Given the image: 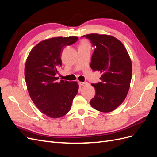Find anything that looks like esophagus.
I'll list each match as a JSON object with an SVG mask.
<instances>
[{"instance_id": "34e87169", "label": "esophagus", "mask_w": 157, "mask_h": 157, "mask_svg": "<svg viewBox=\"0 0 157 157\" xmlns=\"http://www.w3.org/2000/svg\"><path fill=\"white\" fill-rule=\"evenodd\" d=\"M79 84L80 85V86H85V85H88V82H79Z\"/></svg>"}]
</instances>
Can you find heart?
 I'll return each instance as SVG.
<instances>
[{
    "instance_id": "1",
    "label": "heart",
    "mask_w": 157,
    "mask_h": 157,
    "mask_svg": "<svg viewBox=\"0 0 157 157\" xmlns=\"http://www.w3.org/2000/svg\"><path fill=\"white\" fill-rule=\"evenodd\" d=\"M81 44H87V45H88V44L87 43V42H85V41L82 42V43H81Z\"/></svg>"
}]
</instances>
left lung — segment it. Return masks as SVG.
<instances>
[{"label": "left lung", "instance_id": "1", "mask_svg": "<svg viewBox=\"0 0 157 157\" xmlns=\"http://www.w3.org/2000/svg\"><path fill=\"white\" fill-rule=\"evenodd\" d=\"M84 36L96 48L90 67L102 73L101 82L92 84L96 95L90 105L99 111H113L124 101L130 88L132 67L129 54L122 42L114 36L97 33Z\"/></svg>", "mask_w": 157, "mask_h": 157}]
</instances>
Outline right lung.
<instances>
[{
    "label": "right lung",
    "mask_w": 157,
    "mask_h": 157,
    "mask_svg": "<svg viewBox=\"0 0 157 157\" xmlns=\"http://www.w3.org/2000/svg\"><path fill=\"white\" fill-rule=\"evenodd\" d=\"M77 36L54 37L42 40L27 57L25 78L28 92L33 103L46 116L57 118L66 115L77 94V82L56 77L62 65L61 54L66 46L75 43Z\"/></svg>",
    "instance_id": "add662e5"
}]
</instances>
